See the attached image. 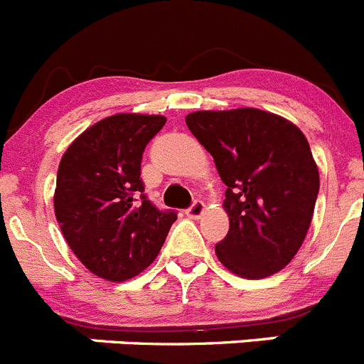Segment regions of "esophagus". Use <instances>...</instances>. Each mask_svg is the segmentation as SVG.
<instances>
[{
	"instance_id": "34e87169",
	"label": "esophagus",
	"mask_w": 364,
	"mask_h": 364,
	"mask_svg": "<svg viewBox=\"0 0 364 364\" xmlns=\"http://www.w3.org/2000/svg\"><path fill=\"white\" fill-rule=\"evenodd\" d=\"M203 212H205V203L199 201V199L192 201V205H190L188 208H186V215H188V218H194V219L199 218V215H201Z\"/></svg>"
}]
</instances>
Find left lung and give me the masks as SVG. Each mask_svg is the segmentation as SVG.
I'll return each instance as SVG.
<instances>
[{
	"mask_svg": "<svg viewBox=\"0 0 364 364\" xmlns=\"http://www.w3.org/2000/svg\"><path fill=\"white\" fill-rule=\"evenodd\" d=\"M185 121L227 185L230 228L215 245L219 261L247 279L279 272L303 245L319 192L304 134L257 109L199 110Z\"/></svg>",
	"mask_w": 364,
	"mask_h": 364,
	"instance_id": "obj_1",
	"label": "left lung"
}]
</instances>
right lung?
<instances>
[{"mask_svg":"<svg viewBox=\"0 0 364 364\" xmlns=\"http://www.w3.org/2000/svg\"><path fill=\"white\" fill-rule=\"evenodd\" d=\"M163 116L116 114L85 130L61 158L54 210L68 247L88 270L125 281L161 250L176 210L145 194L141 159Z\"/></svg>","mask_w":364,"mask_h":364,"instance_id":"1","label":"right lung"}]
</instances>
